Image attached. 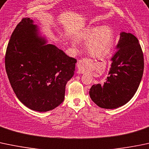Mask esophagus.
I'll return each instance as SVG.
<instances>
[{
    "label": "esophagus",
    "instance_id": "obj_1",
    "mask_svg": "<svg viewBox=\"0 0 149 149\" xmlns=\"http://www.w3.org/2000/svg\"><path fill=\"white\" fill-rule=\"evenodd\" d=\"M77 68H78V70H79V72L80 73L85 72L87 69V64H86L85 61L82 60V59H80V60L78 61Z\"/></svg>",
    "mask_w": 149,
    "mask_h": 149
}]
</instances>
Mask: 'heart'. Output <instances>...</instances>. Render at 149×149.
Masks as SVG:
<instances>
[{"mask_svg": "<svg viewBox=\"0 0 149 149\" xmlns=\"http://www.w3.org/2000/svg\"><path fill=\"white\" fill-rule=\"evenodd\" d=\"M87 39L86 47L92 54L99 55L106 54L111 49L114 40L113 31L108 26L100 27H89L81 35Z\"/></svg>", "mask_w": 149, "mask_h": 149, "instance_id": "b5f03b06", "label": "heart"}]
</instances>
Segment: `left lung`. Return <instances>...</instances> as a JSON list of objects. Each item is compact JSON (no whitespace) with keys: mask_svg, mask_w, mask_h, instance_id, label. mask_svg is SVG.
<instances>
[{"mask_svg":"<svg viewBox=\"0 0 149 149\" xmlns=\"http://www.w3.org/2000/svg\"><path fill=\"white\" fill-rule=\"evenodd\" d=\"M120 35L108 77L103 83L92 86L89 93L92 100L102 108L126 104L137 91L143 76V54L139 40L131 33Z\"/></svg>","mask_w":149,"mask_h":149,"instance_id":"left-lung-1","label":"left lung"}]
</instances>
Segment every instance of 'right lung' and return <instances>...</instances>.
Returning a JSON list of instances; mask_svg holds the SVG:
<instances>
[{
    "instance_id": "right-lung-1",
    "label": "right lung",
    "mask_w": 149,
    "mask_h": 149,
    "mask_svg": "<svg viewBox=\"0 0 149 149\" xmlns=\"http://www.w3.org/2000/svg\"><path fill=\"white\" fill-rule=\"evenodd\" d=\"M29 18H22L8 44L6 71L18 99L27 108L46 112L64 101L77 60L38 35Z\"/></svg>"
}]
</instances>
